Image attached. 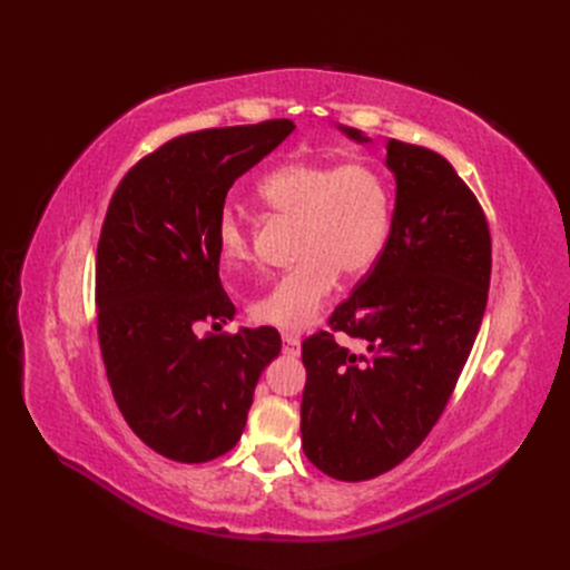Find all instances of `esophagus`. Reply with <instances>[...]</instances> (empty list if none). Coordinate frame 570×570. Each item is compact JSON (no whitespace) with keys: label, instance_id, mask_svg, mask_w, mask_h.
Segmentation results:
<instances>
[{"label":"esophagus","instance_id":"1","mask_svg":"<svg viewBox=\"0 0 570 570\" xmlns=\"http://www.w3.org/2000/svg\"><path fill=\"white\" fill-rule=\"evenodd\" d=\"M299 337H295V335H283V352L285 354H289V356H297L299 354Z\"/></svg>","mask_w":570,"mask_h":570}]
</instances>
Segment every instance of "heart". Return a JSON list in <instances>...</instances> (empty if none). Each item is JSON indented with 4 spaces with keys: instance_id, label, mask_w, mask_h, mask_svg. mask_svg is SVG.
<instances>
[{
    "instance_id": "heart-1",
    "label": "heart",
    "mask_w": 570,
    "mask_h": 570,
    "mask_svg": "<svg viewBox=\"0 0 570 570\" xmlns=\"http://www.w3.org/2000/svg\"><path fill=\"white\" fill-rule=\"evenodd\" d=\"M258 197L275 216L299 220V264L283 273L252 318L278 331H304L318 316L337 275L358 278L385 252L392 228V189L381 168L366 161H285L258 183ZM216 243L228 273L254 268V228L247 216L223 209Z\"/></svg>"
}]
</instances>
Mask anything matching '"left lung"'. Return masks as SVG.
I'll list each match as a JSON object with an SVG mask.
<instances>
[{
  "label": "left lung",
  "mask_w": 570,
  "mask_h": 570,
  "mask_svg": "<svg viewBox=\"0 0 570 570\" xmlns=\"http://www.w3.org/2000/svg\"><path fill=\"white\" fill-rule=\"evenodd\" d=\"M366 140L356 130H344ZM396 204L385 252L302 342V444L344 482L392 471L428 438L469 361L492 273L485 212L438 151L387 142ZM344 332L367 344L354 355Z\"/></svg>",
  "instance_id": "1"
}]
</instances>
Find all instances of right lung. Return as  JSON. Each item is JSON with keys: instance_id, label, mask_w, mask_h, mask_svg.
I'll return each instance as SVG.
<instances>
[{"instance_id": "right-lung-1", "label": "right lung", "mask_w": 570, "mask_h": 570, "mask_svg": "<svg viewBox=\"0 0 570 570\" xmlns=\"http://www.w3.org/2000/svg\"><path fill=\"white\" fill-rule=\"evenodd\" d=\"M292 130L273 118L178 135L137 161L109 202L95 264L99 350L126 423L170 461L230 452L258 375L281 352L268 325L204 337L195 327L235 314L216 243L228 189Z\"/></svg>"}]
</instances>
